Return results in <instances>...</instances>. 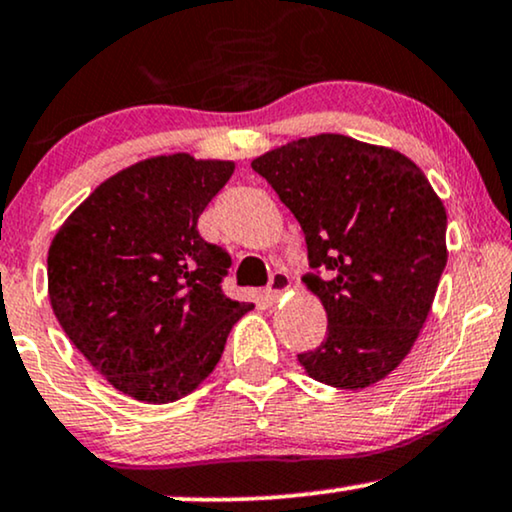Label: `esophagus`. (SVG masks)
I'll return each instance as SVG.
<instances>
[{
  "instance_id": "1",
  "label": "esophagus",
  "mask_w": 512,
  "mask_h": 512,
  "mask_svg": "<svg viewBox=\"0 0 512 512\" xmlns=\"http://www.w3.org/2000/svg\"><path fill=\"white\" fill-rule=\"evenodd\" d=\"M288 288H290V276L286 274V271L278 269V271H274V274H271L269 286H267V290H264V295H267V300L276 302L278 297L286 293Z\"/></svg>"
}]
</instances>
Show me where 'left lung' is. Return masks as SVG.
<instances>
[{
    "label": "left lung",
    "instance_id": "8db88e82",
    "mask_svg": "<svg viewBox=\"0 0 512 512\" xmlns=\"http://www.w3.org/2000/svg\"><path fill=\"white\" fill-rule=\"evenodd\" d=\"M307 241L302 278L328 314L326 340L297 354L340 390L390 375L411 352L446 267V210L413 160L316 134L252 160Z\"/></svg>",
    "mask_w": 512,
    "mask_h": 512
}]
</instances>
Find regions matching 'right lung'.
<instances>
[{"mask_svg":"<svg viewBox=\"0 0 512 512\" xmlns=\"http://www.w3.org/2000/svg\"><path fill=\"white\" fill-rule=\"evenodd\" d=\"M231 174V160L146 158L96 186L49 245L58 323L127 397L170 404L196 390L252 309L222 293L229 252L198 234Z\"/></svg>","mask_w":512,"mask_h":512,"instance_id":"1","label":"right lung"}]
</instances>
